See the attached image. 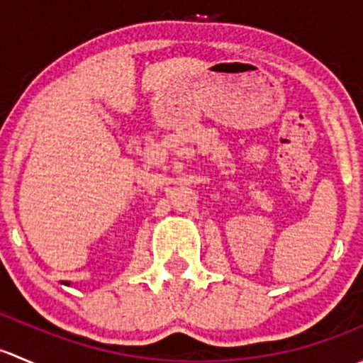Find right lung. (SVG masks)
I'll use <instances>...</instances> for the list:
<instances>
[{"mask_svg": "<svg viewBox=\"0 0 363 363\" xmlns=\"http://www.w3.org/2000/svg\"><path fill=\"white\" fill-rule=\"evenodd\" d=\"M65 284H68V286H69V283H68V281H67V283H65Z\"/></svg>", "mask_w": 363, "mask_h": 363, "instance_id": "right-lung-1", "label": "right lung"}]
</instances>
